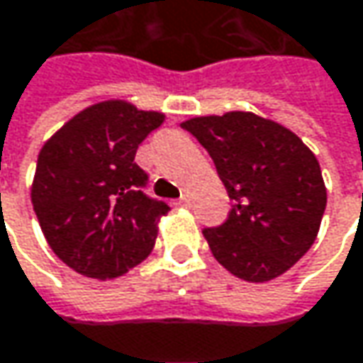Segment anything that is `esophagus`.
I'll return each instance as SVG.
<instances>
[{
	"instance_id": "esophagus-1",
	"label": "esophagus",
	"mask_w": 363,
	"mask_h": 363,
	"mask_svg": "<svg viewBox=\"0 0 363 363\" xmlns=\"http://www.w3.org/2000/svg\"><path fill=\"white\" fill-rule=\"evenodd\" d=\"M177 206H181V208H189V206H191V199H189L186 195H182L181 199L177 201Z\"/></svg>"
}]
</instances>
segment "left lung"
<instances>
[{
	"label": "left lung",
	"mask_w": 363,
	"mask_h": 363,
	"mask_svg": "<svg viewBox=\"0 0 363 363\" xmlns=\"http://www.w3.org/2000/svg\"><path fill=\"white\" fill-rule=\"evenodd\" d=\"M214 160L235 201L228 218L203 237L235 277L266 282L312 247L326 208L322 170L303 141L251 112L199 116L181 124Z\"/></svg>",
	"instance_id": "obj_1"
}]
</instances>
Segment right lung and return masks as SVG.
Listing matches in <instances>:
<instances>
[{
  "label": "right lung",
  "mask_w": 363,
  "mask_h": 363,
  "mask_svg": "<svg viewBox=\"0 0 363 363\" xmlns=\"http://www.w3.org/2000/svg\"><path fill=\"white\" fill-rule=\"evenodd\" d=\"M164 122L126 101H101L68 120L43 145L33 208L53 253L89 279H116L155 245L168 203L149 197L135 153Z\"/></svg>",
  "instance_id": "1"
}]
</instances>
